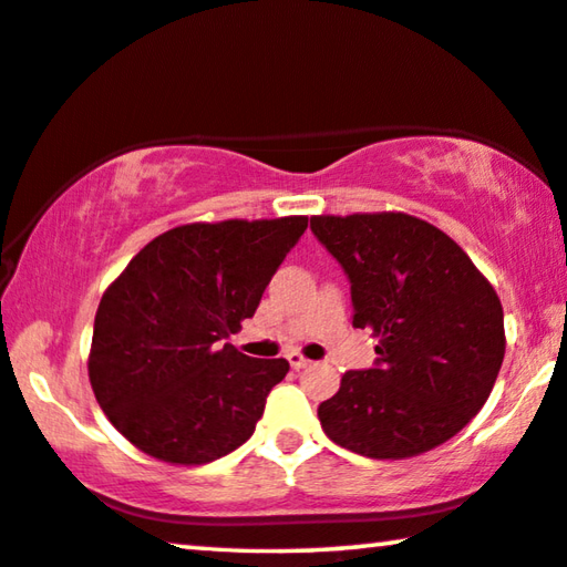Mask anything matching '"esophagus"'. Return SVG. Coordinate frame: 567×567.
Wrapping results in <instances>:
<instances>
[{"label": "esophagus", "instance_id": "1", "mask_svg": "<svg viewBox=\"0 0 567 567\" xmlns=\"http://www.w3.org/2000/svg\"><path fill=\"white\" fill-rule=\"evenodd\" d=\"M287 361H290V365L295 368V371H302V368L310 365L308 358H305L302 353H298V350H292V353H287Z\"/></svg>", "mask_w": 567, "mask_h": 567}]
</instances>
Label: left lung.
Listing matches in <instances>:
<instances>
[{
    "label": "left lung",
    "instance_id": "1",
    "mask_svg": "<svg viewBox=\"0 0 567 567\" xmlns=\"http://www.w3.org/2000/svg\"><path fill=\"white\" fill-rule=\"evenodd\" d=\"M350 280L353 326L379 338L375 365L348 371L318 406L322 431L371 460H409L477 416L505 358L502 302L466 251L403 212L312 217Z\"/></svg>",
    "mask_w": 567,
    "mask_h": 567
}]
</instances>
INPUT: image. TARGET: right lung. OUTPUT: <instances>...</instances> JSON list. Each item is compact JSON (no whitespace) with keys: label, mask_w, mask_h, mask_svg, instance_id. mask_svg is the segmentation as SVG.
Returning <instances> with one entry per match:
<instances>
[{"label":"right lung","mask_w":567,"mask_h":567,"mask_svg":"<svg viewBox=\"0 0 567 567\" xmlns=\"http://www.w3.org/2000/svg\"><path fill=\"white\" fill-rule=\"evenodd\" d=\"M308 217L196 221L148 241L97 305L87 375L111 424L166 464H206L255 434L285 358L224 343L255 316Z\"/></svg>","instance_id":"1"}]
</instances>
